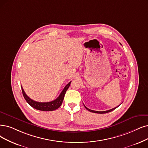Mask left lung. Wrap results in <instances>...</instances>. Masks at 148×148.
<instances>
[{
  "label": "left lung",
  "instance_id": "obj_1",
  "mask_svg": "<svg viewBox=\"0 0 148 148\" xmlns=\"http://www.w3.org/2000/svg\"><path fill=\"white\" fill-rule=\"evenodd\" d=\"M119 106H120V105H119ZM119 106H117L116 108H113V109L108 110H106V111H95V110H93L88 109L87 107H86L85 106H84V107L86 108V109L87 110H88V111H90V112H93V113H97V114H106V113H108V112H111V111H112V110H114V109H115L116 108H117L118 107H119Z\"/></svg>",
  "mask_w": 148,
  "mask_h": 148
}]
</instances>
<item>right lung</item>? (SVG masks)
Here are the masks:
<instances>
[{
	"label": "right lung",
	"mask_w": 148,
	"mask_h": 148,
	"mask_svg": "<svg viewBox=\"0 0 148 148\" xmlns=\"http://www.w3.org/2000/svg\"><path fill=\"white\" fill-rule=\"evenodd\" d=\"M70 83H71V81L64 88V89L60 93V96H59L56 99L50 102H46V103H40V102L34 101V100L29 98L25 92H24V90H23L22 87H21V88H22V91L23 97H24L26 101L30 105L32 108L36 109L37 110H42V111H52L58 109L61 106L65 94H66V91L69 88L70 85Z\"/></svg>",
	"instance_id": "right-lung-1"
}]
</instances>
